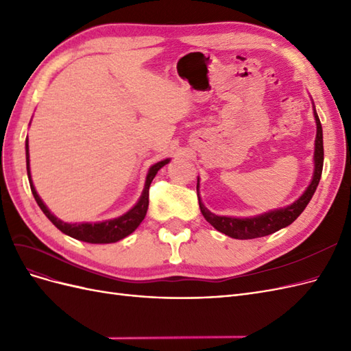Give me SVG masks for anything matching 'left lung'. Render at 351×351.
<instances>
[{
  "mask_svg": "<svg viewBox=\"0 0 351 351\" xmlns=\"http://www.w3.org/2000/svg\"><path fill=\"white\" fill-rule=\"evenodd\" d=\"M313 115H315V121H316V141H315V155H313L315 169H313L312 182L304 190V193L289 206L274 209L269 212H263V214L256 215V217H250V218L219 217V215L212 214V212L208 210L205 208V205L202 204L200 196H199V178H197L196 190H197V197H199V208H200L202 215L205 217V219L212 227L228 237L239 239V240H249V239L269 236V234H272V232L278 231L287 226H290L293 221L297 219V217L302 214L304 208L307 206V204L311 202L317 184H319L321 176H322L324 137H322V125L319 121V117H317V114H316L315 107H313Z\"/></svg>",
  "mask_w": 351,
  "mask_h": 351,
  "instance_id": "8db88e82",
  "label": "left lung"
}]
</instances>
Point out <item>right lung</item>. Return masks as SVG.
<instances>
[{
  "mask_svg": "<svg viewBox=\"0 0 351 351\" xmlns=\"http://www.w3.org/2000/svg\"><path fill=\"white\" fill-rule=\"evenodd\" d=\"M169 162V159H164V161H159L156 164H154L149 171H147L146 176V182H145V187L141 199L137 200V204L129 210L123 214L119 218L114 219H107L102 222H76V224H69V222H64L58 219L54 214H51V210L47 208V205L42 202V199L39 197L36 189L34 186V182H32L30 177V165H29V141L26 137V168H27V177H29V183H30V190L34 193V197L36 200V204L39 205V208L42 209V212L47 215V218L54 224L61 232L64 234L80 240V241H86V243H95V244H105V243H115L124 237H127L129 234L141 226V222L143 221L146 210H147V205H149V186L152 183L154 177L156 176V173L161 169L165 164Z\"/></svg>",
  "mask_w": 351,
  "mask_h": 351,
  "instance_id": "add662e5",
  "label": "right lung"
}]
</instances>
